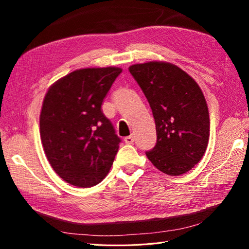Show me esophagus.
<instances>
[{
	"label": "esophagus",
	"instance_id": "1",
	"mask_svg": "<svg viewBox=\"0 0 249 249\" xmlns=\"http://www.w3.org/2000/svg\"><path fill=\"white\" fill-rule=\"evenodd\" d=\"M124 141H125V143H127V144H133L134 141H135L134 135H130V136H128V137H125Z\"/></svg>",
	"mask_w": 249,
	"mask_h": 249
}]
</instances>
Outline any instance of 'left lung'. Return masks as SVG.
<instances>
[{"mask_svg": "<svg viewBox=\"0 0 249 249\" xmlns=\"http://www.w3.org/2000/svg\"><path fill=\"white\" fill-rule=\"evenodd\" d=\"M150 104L156 144L145 152L158 170L181 176L200 161L210 136L208 105L194 79L178 66L149 62L129 67Z\"/></svg>", "mask_w": 249, "mask_h": 249, "instance_id": "left-lung-1", "label": "left lung"}]
</instances>
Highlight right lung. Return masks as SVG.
Instances as JSON below:
<instances>
[{
  "instance_id": "add662e5",
  "label": "right lung",
  "mask_w": 249,
  "mask_h": 249,
  "mask_svg": "<svg viewBox=\"0 0 249 249\" xmlns=\"http://www.w3.org/2000/svg\"><path fill=\"white\" fill-rule=\"evenodd\" d=\"M118 67L83 68L60 79L47 92L40 138L57 176L77 187H92L107 176L121 139L102 105Z\"/></svg>"
}]
</instances>
